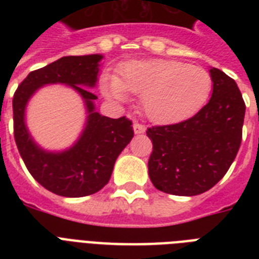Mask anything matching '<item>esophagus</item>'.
Segmentation results:
<instances>
[{
	"mask_svg": "<svg viewBox=\"0 0 259 259\" xmlns=\"http://www.w3.org/2000/svg\"><path fill=\"white\" fill-rule=\"evenodd\" d=\"M133 129H134V133H136V134H142V133H145V132H146L145 125H142V123H138V122H136V123H134Z\"/></svg>",
	"mask_w": 259,
	"mask_h": 259,
	"instance_id": "34e87169",
	"label": "esophagus"
}]
</instances>
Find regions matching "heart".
I'll return each instance as SVG.
<instances>
[{
    "label": "heart",
    "mask_w": 259,
    "mask_h": 259,
    "mask_svg": "<svg viewBox=\"0 0 259 259\" xmlns=\"http://www.w3.org/2000/svg\"><path fill=\"white\" fill-rule=\"evenodd\" d=\"M212 90L208 71L168 59L132 60L119 67V78L105 75L106 97L126 103L129 93L142 97V107L150 121L161 125L188 119L205 105Z\"/></svg>",
    "instance_id": "obj_1"
}]
</instances>
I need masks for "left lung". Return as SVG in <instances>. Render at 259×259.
<instances>
[{"instance_id": "left-lung-1", "label": "left lung", "mask_w": 259, "mask_h": 259, "mask_svg": "<svg viewBox=\"0 0 259 259\" xmlns=\"http://www.w3.org/2000/svg\"><path fill=\"white\" fill-rule=\"evenodd\" d=\"M212 95L187 121L153 126L146 136L153 144L148 168L157 189L177 196H195L222 180L242 141L245 102L237 83L211 68Z\"/></svg>"}]
</instances>
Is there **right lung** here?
Returning <instances> with one entry per match:
<instances>
[{"label":"right lung","instance_id":"add662e5","mask_svg":"<svg viewBox=\"0 0 259 259\" xmlns=\"http://www.w3.org/2000/svg\"><path fill=\"white\" fill-rule=\"evenodd\" d=\"M99 54L64 56L48 66L32 71L13 97L14 140L34 180L59 196L82 197L101 191L109 183L115 160L134 136L132 121L105 117L95 111ZM66 84L82 97L88 118L85 129L74 146L62 152L38 147L25 123V110L31 95L47 84Z\"/></svg>","mask_w":259,"mask_h":259}]
</instances>
